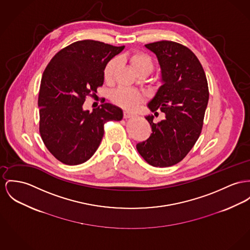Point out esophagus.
<instances>
[{"label":"esophagus","mask_w":250,"mask_h":250,"mask_svg":"<svg viewBox=\"0 0 250 250\" xmlns=\"http://www.w3.org/2000/svg\"><path fill=\"white\" fill-rule=\"evenodd\" d=\"M123 117H124V118H129V117H133V114L130 113V112H128V111H124Z\"/></svg>","instance_id":"1"}]
</instances>
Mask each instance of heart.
<instances>
[{"instance_id":"heart-1","label":"heart","mask_w":250,"mask_h":250,"mask_svg":"<svg viewBox=\"0 0 250 250\" xmlns=\"http://www.w3.org/2000/svg\"><path fill=\"white\" fill-rule=\"evenodd\" d=\"M126 61L129 62L130 66L132 67L133 72L138 75L141 73L149 74L152 69V61L147 54L141 52H134L129 54L126 57ZM117 67V60L110 61L104 69V79L106 81H111L114 73ZM113 101L122 108L127 110H133L135 109L138 104L143 100V98L140 93L130 90L119 88L113 93L112 96Z\"/></svg>"}]
</instances>
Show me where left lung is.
Returning a JSON list of instances; mask_svg holds the SVG:
<instances>
[{"label":"left lung","instance_id":"1","mask_svg":"<svg viewBox=\"0 0 250 250\" xmlns=\"http://www.w3.org/2000/svg\"><path fill=\"white\" fill-rule=\"evenodd\" d=\"M155 54L161 70V86L148 103L165 118L154 123L150 137L136 144L143 159L153 167H165L180 162L199 138L208 102V87L205 71L192 51L180 43L161 41L146 44Z\"/></svg>","mask_w":250,"mask_h":250}]
</instances>
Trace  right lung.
I'll list each match as a JSON object with an SVG mask.
<instances>
[{
	"label": "right lung",
	"instance_id": "right-lung-1",
	"mask_svg": "<svg viewBox=\"0 0 250 250\" xmlns=\"http://www.w3.org/2000/svg\"><path fill=\"white\" fill-rule=\"evenodd\" d=\"M92 40L76 42L58 52L45 68L40 87V133L51 153L66 165L89 160L100 146L104 123L119 121L122 110L104 103L84 110L90 93L104 83L106 64L124 49Z\"/></svg>",
	"mask_w": 250,
	"mask_h": 250
}]
</instances>
